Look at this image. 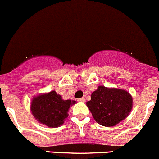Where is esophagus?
<instances>
[{
  "mask_svg": "<svg viewBox=\"0 0 159 159\" xmlns=\"http://www.w3.org/2000/svg\"><path fill=\"white\" fill-rule=\"evenodd\" d=\"M78 101L79 102H84L85 101V98H78Z\"/></svg>",
  "mask_w": 159,
  "mask_h": 159,
  "instance_id": "1",
  "label": "esophagus"
}]
</instances>
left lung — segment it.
I'll use <instances>...</instances> for the list:
<instances>
[{"label":"left lung","instance_id":"obj_1","mask_svg":"<svg viewBox=\"0 0 159 159\" xmlns=\"http://www.w3.org/2000/svg\"><path fill=\"white\" fill-rule=\"evenodd\" d=\"M86 103L95 121L103 126H114L126 119L133 109V97L124 89L100 86Z\"/></svg>","mask_w":159,"mask_h":159}]
</instances>
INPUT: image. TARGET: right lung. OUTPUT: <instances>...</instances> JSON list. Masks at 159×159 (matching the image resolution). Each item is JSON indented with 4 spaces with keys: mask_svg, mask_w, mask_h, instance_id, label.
I'll return each instance as SVG.
<instances>
[{
    "mask_svg": "<svg viewBox=\"0 0 159 159\" xmlns=\"http://www.w3.org/2000/svg\"><path fill=\"white\" fill-rule=\"evenodd\" d=\"M77 102L63 100L55 91L34 96L30 103V110L39 123L48 127L56 128L64 123L68 116V110Z\"/></svg>",
    "mask_w": 159,
    "mask_h": 159,
    "instance_id": "right-lung-1",
    "label": "right lung"
}]
</instances>
